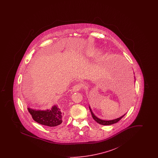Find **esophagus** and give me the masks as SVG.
<instances>
[{"instance_id": "1", "label": "esophagus", "mask_w": 158, "mask_h": 158, "mask_svg": "<svg viewBox=\"0 0 158 158\" xmlns=\"http://www.w3.org/2000/svg\"><path fill=\"white\" fill-rule=\"evenodd\" d=\"M81 87H82V86H81V85H75V86L73 87L72 91H73V92H77V91H78V90H79L81 89Z\"/></svg>"}]
</instances>
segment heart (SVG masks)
<instances>
[{"label":"heart","mask_w":158,"mask_h":158,"mask_svg":"<svg viewBox=\"0 0 158 158\" xmlns=\"http://www.w3.org/2000/svg\"><path fill=\"white\" fill-rule=\"evenodd\" d=\"M92 55H94V54L92 53H90V54H89V56H92Z\"/></svg>","instance_id":"heart-1"}]
</instances>
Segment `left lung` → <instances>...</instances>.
<instances>
[{
  "instance_id": "left-lung-1",
  "label": "left lung",
  "mask_w": 158,
  "mask_h": 158,
  "mask_svg": "<svg viewBox=\"0 0 158 158\" xmlns=\"http://www.w3.org/2000/svg\"><path fill=\"white\" fill-rule=\"evenodd\" d=\"M134 75H135V73H134ZM89 107L90 113H91V114H92V118H94V120L95 121H96L99 124H101V125H104V126L111 125V124H115V123H117L118 121H119L121 119L126 115V114H124L123 115H122L120 117H119V118H116V119H114V120H101V119L98 118V117L93 113L92 110H91V108H90V106H89Z\"/></svg>"
}]
</instances>
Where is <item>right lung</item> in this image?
<instances>
[{
    "label": "right lung",
    "instance_id": "1",
    "mask_svg": "<svg viewBox=\"0 0 158 158\" xmlns=\"http://www.w3.org/2000/svg\"><path fill=\"white\" fill-rule=\"evenodd\" d=\"M33 120L38 123L48 127H55L63 122L64 113L57 105H54L51 109L45 110L27 108Z\"/></svg>",
    "mask_w": 158,
    "mask_h": 158
}]
</instances>
